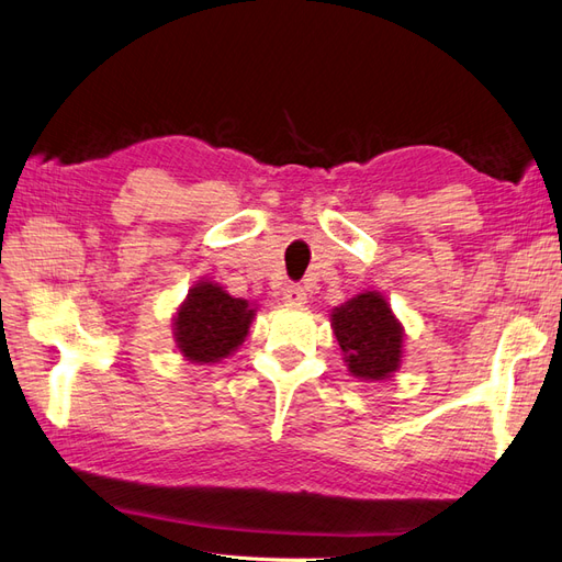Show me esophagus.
Instances as JSON below:
<instances>
[{"label": "esophagus", "mask_w": 562, "mask_h": 562, "mask_svg": "<svg viewBox=\"0 0 562 562\" xmlns=\"http://www.w3.org/2000/svg\"><path fill=\"white\" fill-rule=\"evenodd\" d=\"M282 301L286 306H301V304H306V290L304 286H299V284H290L286 286V290L282 292Z\"/></svg>", "instance_id": "1"}]
</instances>
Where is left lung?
I'll return each mask as SVG.
<instances>
[{
	"label": "left lung",
	"instance_id": "obj_1",
	"mask_svg": "<svg viewBox=\"0 0 562 562\" xmlns=\"http://www.w3.org/2000/svg\"><path fill=\"white\" fill-rule=\"evenodd\" d=\"M344 363L358 380H386L401 368L404 327L380 292H363L333 308Z\"/></svg>",
	"mask_w": 562,
	"mask_h": 562
}]
</instances>
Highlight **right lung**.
Returning <instances> with one entry per match:
<instances>
[{"mask_svg": "<svg viewBox=\"0 0 562 562\" xmlns=\"http://www.w3.org/2000/svg\"><path fill=\"white\" fill-rule=\"evenodd\" d=\"M256 308L229 296L221 284L196 282L172 318L180 353L192 363H218L247 339Z\"/></svg>", "mask_w": 562, "mask_h": 562, "instance_id": "right-lung-1", "label": "right lung"}]
</instances>
